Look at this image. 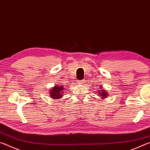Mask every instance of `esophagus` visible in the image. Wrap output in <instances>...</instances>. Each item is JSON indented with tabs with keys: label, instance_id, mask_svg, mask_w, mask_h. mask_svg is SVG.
<instances>
[{
	"label": "esophagus",
	"instance_id": "34e87169",
	"mask_svg": "<svg viewBox=\"0 0 150 150\" xmlns=\"http://www.w3.org/2000/svg\"><path fill=\"white\" fill-rule=\"evenodd\" d=\"M85 83H86V81L85 79L78 81V84H81V85H84Z\"/></svg>",
	"mask_w": 150,
	"mask_h": 150
}]
</instances>
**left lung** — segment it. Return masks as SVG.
I'll return each mask as SVG.
<instances>
[{
    "instance_id": "1",
    "label": "left lung",
    "mask_w": 150,
    "mask_h": 150,
    "mask_svg": "<svg viewBox=\"0 0 150 150\" xmlns=\"http://www.w3.org/2000/svg\"><path fill=\"white\" fill-rule=\"evenodd\" d=\"M100 90L96 91V92H98L96 93H98V95H99V96H100L101 98H106L108 96L107 91L103 89L102 85H100Z\"/></svg>"
}]
</instances>
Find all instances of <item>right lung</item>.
Returning a JSON list of instances; mask_svg holds the SVG:
<instances>
[{"label": "right lung", "mask_w": 150, "mask_h": 150, "mask_svg": "<svg viewBox=\"0 0 150 150\" xmlns=\"http://www.w3.org/2000/svg\"><path fill=\"white\" fill-rule=\"evenodd\" d=\"M50 96L53 99H59L63 96L64 93V87L63 85H55L54 87L50 89Z\"/></svg>", "instance_id": "add662e5"}]
</instances>
